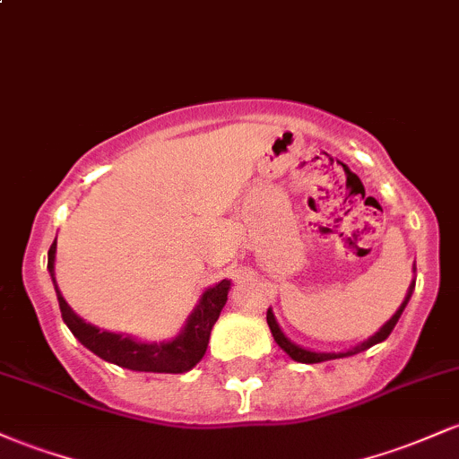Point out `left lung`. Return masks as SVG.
<instances>
[{
	"label": "left lung",
	"mask_w": 459,
	"mask_h": 459,
	"mask_svg": "<svg viewBox=\"0 0 459 459\" xmlns=\"http://www.w3.org/2000/svg\"><path fill=\"white\" fill-rule=\"evenodd\" d=\"M414 285H416V281H411L410 290H407L405 300H403L399 309H396V314L392 316V318L387 320L385 325L381 326V329L377 331L375 335L368 337V340H366V342H361V344L352 346V349H351V351H346V352H316V351H307V349H303V346H299V344H294V342H291V340H287L283 331H281V326L276 325V318H274V314H272V309H268V316H265V318H268V326H270V331H272V337H274V342H276V344L281 346V349H283V351L287 352V355L291 357V359H294V361H300V364H320V361L340 359V357H351V355H357V352H361V351L370 349V346L379 344V342H384L385 337L392 333V329H394V326H396V322H399L401 314H403V309H405V305L410 303L411 291H414Z\"/></svg>",
	"instance_id": "1"
}]
</instances>
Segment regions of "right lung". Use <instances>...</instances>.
Instances as JSON below:
<instances>
[{
  "mask_svg": "<svg viewBox=\"0 0 459 459\" xmlns=\"http://www.w3.org/2000/svg\"><path fill=\"white\" fill-rule=\"evenodd\" d=\"M54 259H56V239L49 246L48 270L54 281V290H56L60 314H63L65 325L78 337L80 344L87 346L91 352L102 357L104 361H110V364L122 366V368L128 370L178 375V372H187L194 368L204 357L206 346H209L211 329H213V325L220 318L221 307L229 300L230 281L224 279L218 285L209 287L204 291L198 307L191 311L185 329L174 340L160 342V344H156V342H139L128 335L98 329V326L89 325L80 316H75L72 307L67 305V300L60 294L56 279H54Z\"/></svg>",
  "mask_w": 459,
  "mask_h": 459,
  "instance_id": "1",
  "label": "right lung"
}]
</instances>
